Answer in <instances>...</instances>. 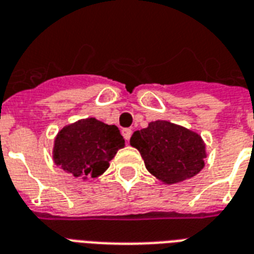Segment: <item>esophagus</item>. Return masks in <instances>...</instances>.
<instances>
[{
	"instance_id": "1",
	"label": "esophagus",
	"mask_w": 254,
	"mask_h": 254,
	"mask_svg": "<svg viewBox=\"0 0 254 254\" xmlns=\"http://www.w3.org/2000/svg\"><path fill=\"white\" fill-rule=\"evenodd\" d=\"M123 135L125 141H129L130 140V135H131V129H123Z\"/></svg>"
}]
</instances>
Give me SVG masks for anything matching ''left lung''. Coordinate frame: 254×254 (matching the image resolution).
I'll use <instances>...</instances> for the list:
<instances>
[{
	"label": "left lung",
	"mask_w": 254,
	"mask_h": 254,
	"mask_svg": "<svg viewBox=\"0 0 254 254\" xmlns=\"http://www.w3.org/2000/svg\"><path fill=\"white\" fill-rule=\"evenodd\" d=\"M130 145L138 149L146 169L164 184L191 179L205 166L206 150L201 135L169 121H153L134 131Z\"/></svg>",
	"instance_id": "left-lung-1"
}]
</instances>
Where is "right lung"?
<instances>
[{"mask_svg":"<svg viewBox=\"0 0 254 254\" xmlns=\"http://www.w3.org/2000/svg\"><path fill=\"white\" fill-rule=\"evenodd\" d=\"M125 140L116 125L85 119L63 127L54 140L53 160L74 177L86 180L101 176Z\"/></svg>","mask_w":254,"mask_h":254,"instance_id":"1","label":"right lung"}]
</instances>
